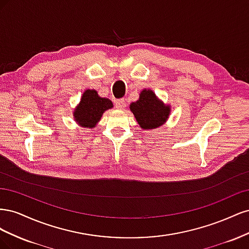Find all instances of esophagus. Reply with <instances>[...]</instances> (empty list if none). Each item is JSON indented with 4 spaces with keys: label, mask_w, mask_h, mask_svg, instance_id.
I'll use <instances>...</instances> for the list:
<instances>
[{
    "label": "esophagus",
    "mask_w": 249,
    "mask_h": 249,
    "mask_svg": "<svg viewBox=\"0 0 249 249\" xmlns=\"http://www.w3.org/2000/svg\"><path fill=\"white\" fill-rule=\"evenodd\" d=\"M115 106L117 109H120V110H124L125 108V101L124 99H119V100H116L115 102Z\"/></svg>",
    "instance_id": "34e87169"
}]
</instances>
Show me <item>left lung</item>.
<instances>
[{
	"mask_svg": "<svg viewBox=\"0 0 249 249\" xmlns=\"http://www.w3.org/2000/svg\"><path fill=\"white\" fill-rule=\"evenodd\" d=\"M130 109L142 129H156L168 118L170 108L157 99L152 90H143L139 100L130 105Z\"/></svg>",
	"mask_w": 249,
	"mask_h": 249,
	"instance_id": "left-lung-1",
	"label": "left lung"
}]
</instances>
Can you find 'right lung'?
Here are the masks:
<instances>
[{"label":"right lung","mask_w":249,"mask_h":249,"mask_svg":"<svg viewBox=\"0 0 249 249\" xmlns=\"http://www.w3.org/2000/svg\"><path fill=\"white\" fill-rule=\"evenodd\" d=\"M112 102L105 97H100L95 90H86L82 96L78 108L74 111V118L79 124L85 127L95 126L103 113L112 108Z\"/></svg>","instance_id":"obj_1"}]
</instances>
